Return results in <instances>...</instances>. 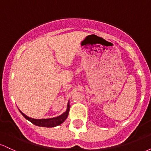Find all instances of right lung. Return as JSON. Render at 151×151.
<instances>
[{
  "mask_svg": "<svg viewBox=\"0 0 151 151\" xmlns=\"http://www.w3.org/2000/svg\"><path fill=\"white\" fill-rule=\"evenodd\" d=\"M70 103L68 102L67 104V109L66 110L65 112H64L62 115L59 116L55 117V118H51V119H32V118L28 117L27 116H26L25 114H23L21 111H20V112L21 114L27 120L30 121L32 124H35V125L37 126H42V127H55V126L60 125L62 123L67 119V116L69 115V111H70Z\"/></svg>",
  "mask_w": 151,
  "mask_h": 151,
  "instance_id": "right-lung-1",
  "label": "right lung"
}]
</instances>
